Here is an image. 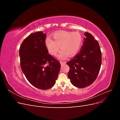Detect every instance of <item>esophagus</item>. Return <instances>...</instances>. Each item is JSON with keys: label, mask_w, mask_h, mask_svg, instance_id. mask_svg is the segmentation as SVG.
Listing matches in <instances>:
<instances>
[{"label": "esophagus", "mask_w": 120, "mask_h": 120, "mask_svg": "<svg viewBox=\"0 0 120 120\" xmlns=\"http://www.w3.org/2000/svg\"><path fill=\"white\" fill-rule=\"evenodd\" d=\"M66 61H60V64H66Z\"/></svg>", "instance_id": "obj_1"}]
</instances>
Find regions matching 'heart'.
I'll return each instance as SVG.
<instances>
[{"mask_svg": "<svg viewBox=\"0 0 120 120\" xmlns=\"http://www.w3.org/2000/svg\"><path fill=\"white\" fill-rule=\"evenodd\" d=\"M53 41L47 38L45 45L49 52L56 56L60 49H61L59 54L60 59H66L68 56H72L78 52L82 42V37L78 32H70L60 30L52 34Z\"/></svg>", "mask_w": 120, "mask_h": 120, "instance_id": "b5f03b06", "label": "heart"}]
</instances>
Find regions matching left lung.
Wrapping results in <instances>:
<instances>
[{
	"mask_svg": "<svg viewBox=\"0 0 120 120\" xmlns=\"http://www.w3.org/2000/svg\"><path fill=\"white\" fill-rule=\"evenodd\" d=\"M85 35L80 52L67 63L70 67L68 77L72 84L79 88L88 86L96 80L101 64L99 43L89 32Z\"/></svg>",
	"mask_w": 120,
	"mask_h": 120,
	"instance_id": "left-lung-1",
	"label": "left lung"
}]
</instances>
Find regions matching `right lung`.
<instances>
[{
	"label": "right lung",
	"instance_id": "1",
	"mask_svg": "<svg viewBox=\"0 0 120 120\" xmlns=\"http://www.w3.org/2000/svg\"><path fill=\"white\" fill-rule=\"evenodd\" d=\"M45 38L42 31L31 34L24 39L19 50L21 70L32 86L41 90L52 88L60 68L59 61L48 54Z\"/></svg>",
	"mask_w": 120,
	"mask_h": 120
}]
</instances>
